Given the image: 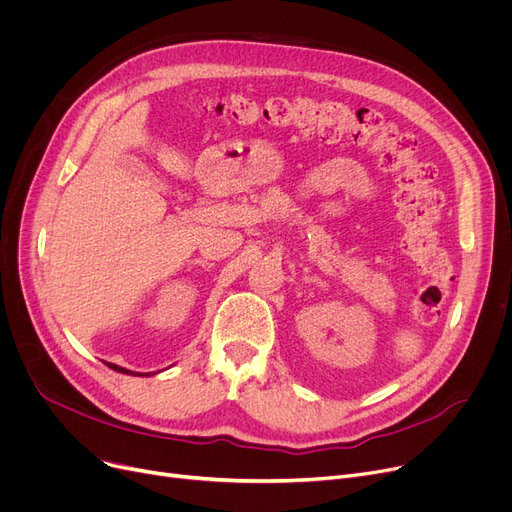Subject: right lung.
<instances>
[{
	"label": "right lung",
	"instance_id": "obj_1",
	"mask_svg": "<svg viewBox=\"0 0 512 512\" xmlns=\"http://www.w3.org/2000/svg\"><path fill=\"white\" fill-rule=\"evenodd\" d=\"M107 367H110V369H114V371H120V373H128V375H132V371H128V369H124V367H118V365H114V363H105ZM134 375H137V373H134ZM141 375V373H139Z\"/></svg>",
	"mask_w": 512,
	"mask_h": 512
}]
</instances>
